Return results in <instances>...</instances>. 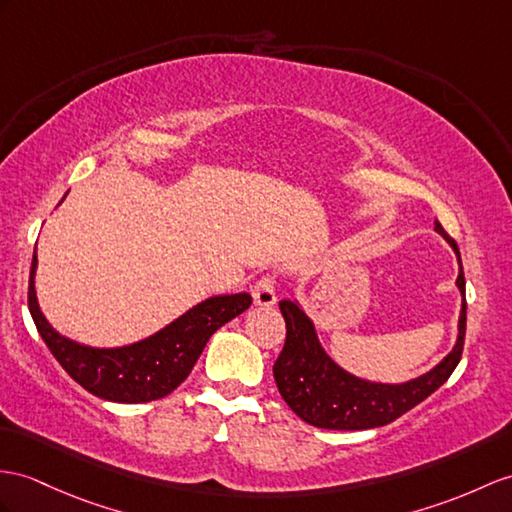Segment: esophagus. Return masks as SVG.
<instances>
[{
	"mask_svg": "<svg viewBox=\"0 0 512 512\" xmlns=\"http://www.w3.org/2000/svg\"><path fill=\"white\" fill-rule=\"evenodd\" d=\"M252 299H254V306H263V308L276 306L278 297H276V286H273V278H260L252 289Z\"/></svg>",
	"mask_w": 512,
	"mask_h": 512,
	"instance_id": "1",
	"label": "esophagus"
}]
</instances>
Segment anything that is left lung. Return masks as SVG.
Returning a JSON list of instances; mask_svg holds the SVG:
<instances>
[{
    "mask_svg": "<svg viewBox=\"0 0 512 512\" xmlns=\"http://www.w3.org/2000/svg\"><path fill=\"white\" fill-rule=\"evenodd\" d=\"M434 230L450 243L458 258L456 286L460 291L458 334L452 352L439 365L406 382H376L354 376L323 350L315 321L297 299H282L280 310L286 321V343L273 365L278 391L293 413L315 428L326 430H369L380 428L408 413L430 397L452 376L463 354L467 302L465 273L458 245L447 236L439 221Z\"/></svg>",
    "mask_w": 512,
    "mask_h": 512,
    "instance_id": "obj_1",
    "label": "left lung"
}]
</instances>
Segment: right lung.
<instances>
[{
    "instance_id": "obj_1",
    "label": "right lung",
    "mask_w": 512,
    "mask_h": 512,
    "mask_svg": "<svg viewBox=\"0 0 512 512\" xmlns=\"http://www.w3.org/2000/svg\"><path fill=\"white\" fill-rule=\"evenodd\" d=\"M36 267L39 256L34 247L28 306L49 352L82 389L119 404L154 402L178 389L195 367L210 336L252 304L247 293L213 295L147 339L121 347H93L60 334L47 321L36 297Z\"/></svg>"
}]
</instances>
